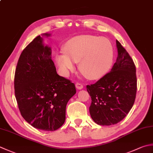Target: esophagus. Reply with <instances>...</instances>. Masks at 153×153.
Returning <instances> with one entry per match:
<instances>
[{"label":"esophagus","mask_w":153,"mask_h":153,"mask_svg":"<svg viewBox=\"0 0 153 153\" xmlns=\"http://www.w3.org/2000/svg\"><path fill=\"white\" fill-rule=\"evenodd\" d=\"M76 88L77 89H82V88H83V85L82 84V83H79V82H77L76 83Z\"/></svg>","instance_id":"obj_1"}]
</instances>
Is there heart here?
<instances>
[{"label": "heart", "mask_w": 153, "mask_h": 153, "mask_svg": "<svg viewBox=\"0 0 153 153\" xmlns=\"http://www.w3.org/2000/svg\"><path fill=\"white\" fill-rule=\"evenodd\" d=\"M65 52L57 55L56 60L65 75L79 62V69L90 79H100L112 66L114 48L107 38L83 35L70 39L64 46Z\"/></svg>", "instance_id": "b5f03b06"}]
</instances>
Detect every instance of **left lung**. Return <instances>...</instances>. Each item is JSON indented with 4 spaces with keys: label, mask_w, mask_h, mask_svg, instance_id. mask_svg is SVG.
I'll return each mask as SVG.
<instances>
[{
    "label": "left lung",
    "mask_w": 153,
    "mask_h": 153,
    "mask_svg": "<svg viewBox=\"0 0 153 153\" xmlns=\"http://www.w3.org/2000/svg\"><path fill=\"white\" fill-rule=\"evenodd\" d=\"M118 57L109 73L97 82L87 85L91 98L89 113L100 125H111L123 120L135 100L136 67L130 55L116 40Z\"/></svg>",
    "instance_id": "obj_1"
}]
</instances>
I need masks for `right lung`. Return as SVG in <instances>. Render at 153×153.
<instances>
[{
    "label": "right lung",
    "mask_w": 153,
    "mask_h": 153,
    "mask_svg": "<svg viewBox=\"0 0 153 153\" xmlns=\"http://www.w3.org/2000/svg\"><path fill=\"white\" fill-rule=\"evenodd\" d=\"M50 56L40 36L35 38L20 54L14 82L21 115L32 127L48 131L64 123L66 105L76 93L74 83L57 74Z\"/></svg>",
    "instance_id": "obj_1"
}]
</instances>
